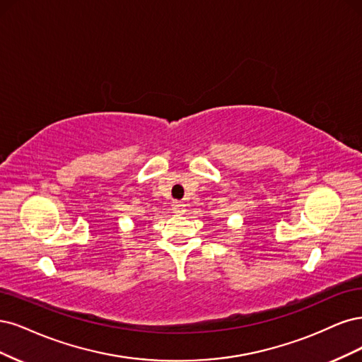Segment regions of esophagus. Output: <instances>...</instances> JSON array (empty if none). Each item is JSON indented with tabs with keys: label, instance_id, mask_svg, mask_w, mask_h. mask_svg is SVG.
I'll return each instance as SVG.
<instances>
[{
	"label": "esophagus",
	"instance_id": "esophagus-1",
	"mask_svg": "<svg viewBox=\"0 0 362 362\" xmlns=\"http://www.w3.org/2000/svg\"><path fill=\"white\" fill-rule=\"evenodd\" d=\"M173 212L174 214H183L185 212V204L179 203V202H174L173 203Z\"/></svg>",
	"mask_w": 362,
	"mask_h": 362
}]
</instances>
